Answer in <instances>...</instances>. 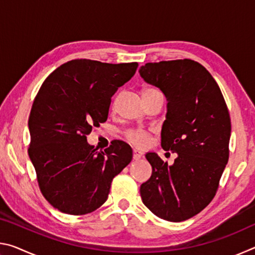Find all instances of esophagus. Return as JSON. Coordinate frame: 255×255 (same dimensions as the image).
I'll list each match as a JSON object with an SVG mask.
<instances>
[{"label":"esophagus","instance_id":"1","mask_svg":"<svg viewBox=\"0 0 255 255\" xmlns=\"http://www.w3.org/2000/svg\"><path fill=\"white\" fill-rule=\"evenodd\" d=\"M141 157H143V153L139 152V150H137V149H133L132 158L136 159V161H138V159H140Z\"/></svg>","mask_w":255,"mask_h":255}]
</instances>
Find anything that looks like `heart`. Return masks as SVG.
<instances>
[{
  "label": "heart",
  "mask_w": 255,
  "mask_h": 255,
  "mask_svg": "<svg viewBox=\"0 0 255 255\" xmlns=\"http://www.w3.org/2000/svg\"><path fill=\"white\" fill-rule=\"evenodd\" d=\"M152 90L153 89H146L145 91H152ZM126 137L129 143L137 146V147H145L149 143L148 133L143 129H130L127 131Z\"/></svg>",
  "instance_id": "b5f03b06"
}]
</instances>
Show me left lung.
Returning <instances> with one entry per match:
<instances>
[{"instance_id": "obj_1", "label": "left lung", "mask_w": 255, "mask_h": 255, "mask_svg": "<svg viewBox=\"0 0 255 255\" xmlns=\"http://www.w3.org/2000/svg\"><path fill=\"white\" fill-rule=\"evenodd\" d=\"M139 75L166 98L161 145L178 154L172 165L156 153L145 155L153 171L140 185L141 200L159 218L187 221L213 200L228 162L227 106L214 77L195 60L147 63Z\"/></svg>"}]
</instances>
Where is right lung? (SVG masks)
I'll list each match as a JSON object with an SVG mask.
<instances>
[{"label": "right lung", "instance_id": "1", "mask_svg": "<svg viewBox=\"0 0 255 255\" xmlns=\"http://www.w3.org/2000/svg\"><path fill=\"white\" fill-rule=\"evenodd\" d=\"M137 63L73 59L51 73L29 117V157L46 200L70 215L92 213L105 204L112 179L132 158L125 141L98 152L86 136L107 122L111 97L131 79Z\"/></svg>", "mask_w": 255, "mask_h": 255}]
</instances>
